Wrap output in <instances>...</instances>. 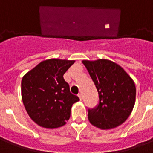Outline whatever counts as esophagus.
Here are the masks:
<instances>
[{"mask_svg": "<svg viewBox=\"0 0 153 153\" xmlns=\"http://www.w3.org/2000/svg\"><path fill=\"white\" fill-rule=\"evenodd\" d=\"M78 97H79V99L81 100V101L83 100V96H82V93H79V94H78Z\"/></svg>", "mask_w": 153, "mask_h": 153, "instance_id": "1", "label": "esophagus"}]
</instances>
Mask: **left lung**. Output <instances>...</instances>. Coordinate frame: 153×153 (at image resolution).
Returning a JSON list of instances; mask_svg holds the SVG:
<instances>
[{
  "label": "left lung",
  "instance_id": "8db88e82",
  "mask_svg": "<svg viewBox=\"0 0 153 153\" xmlns=\"http://www.w3.org/2000/svg\"><path fill=\"white\" fill-rule=\"evenodd\" d=\"M98 93L99 103L88 109L90 123L101 129H111L123 124L131 114L136 88L125 70L111 60H83Z\"/></svg>",
  "mask_w": 153,
  "mask_h": 153
}]
</instances>
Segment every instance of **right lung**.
Listing matches in <instances>:
<instances>
[{
    "instance_id": "add662e5",
    "label": "right lung",
    "mask_w": 153,
    "mask_h": 153,
    "mask_svg": "<svg viewBox=\"0 0 153 153\" xmlns=\"http://www.w3.org/2000/svg\"><path fill=\"white\" fill-rule=\"evenodd\" d=\"M74 63L60 59L43 60L23 77V103L37 125L56 128L69 120L71 107L79 98L70 93L63 75Z\"/></svg>"
}]
</instances>
